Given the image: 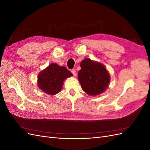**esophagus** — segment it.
Listing matches in <instances>:
<instances>
[{"label": "esophagus", "mask_w": 150, "mask_h": 150, "mask_svg": "<svg viewBox=\"0 0 150 150\" xmlns=\"http://www.w3.org/2000/svg\"><path fill=\"white\" fill-rule=\"evenodd\" d=\"M71 72H72V74L74 75V76H76V71L75 69H72L71 70Z\"/></svg>", "instance_id": "obj_1"}]
</instances>
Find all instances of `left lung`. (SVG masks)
<instances>
[{
  "instance_id": "1",
  "label": "left lung",
  "mask_w": 150,
  "mask_h": 150,
  "mask_svg": "<svg viewBox=\"0 0 150 150\" xmlns=\"http://www.w3.org/2000/svg\"><path fill=\"white\" fill-rule=\"evenodd\" d=\"M80 66L78 80L84 91L90 96L105 91L110 82V76L104 66L86 58L81 62Z\"/></svg>"
}]
</instances>
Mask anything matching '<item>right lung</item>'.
<instances>
[{
  "mask_svg": "<svg viewBox=\"0 0 150 150\" xmlns=\"http://www.w3.org/2000/svg\"><path fill=\"white\" fill-rule=\"evenodd\" d=\"M72 76L71 71L65 67L52 63L39 72L38 86L45 93L49 95L56 94L61 91L64 80Z\"/></svg>",
  "mask_w": 150,
  "mask_h": 150,
  "instance_id": "add662e5",
  "label": "right lung"
}]
</instances>
